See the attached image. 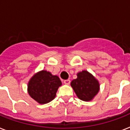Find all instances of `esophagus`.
Masks as SVG:
<instances>
[{"instance_id": "1", "label": "esophagus", "mask_w": 130, "mask_h": 130, "mask_svg": "<svg viewBox=\"0 0 130 130\" xmlns=\"http://www.w3.org/2000/svg\"><path fill=\"white\" fill-rule=\"evenodd\" d=\"M70 82H71V81H70L69 79H65V80L63 81V83L65 84H66V85H69V84H70Z\"/></svg>"}]
</instances>
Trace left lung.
<instances>
[{
	"instance_id": "8db88e82",
	"label": "left lung",
	"mask_w": 130,
	"mask_h": 130,
	"mask_svg": "<svg viewBox=\"0 0 130 130\" xmlns=\"http://www.w3.org/2000/svg\"><path fill=\"white\" fill-rule=\"evenodd\" d=\"M77 75V79L71 82V87L79 99L91 101L99 91V82L87 71L79 72Z\"/></svg>"
}]
</instances>
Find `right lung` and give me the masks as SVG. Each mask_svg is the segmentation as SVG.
I'll use <instances>...</instances> for the list:
<instances>
[{
	"label": "right lung",
	"mask_w": 130,
	"mask_h": 130,
	"mask_svg": "<svg viewBox=\"0 0 130 130\" xmlns=\"http://www.w3.org/2000/svg\"><path fill=\"white\" fill-rule=\"evenodd\" d=\"M61 84L58 76L43 70L35 74L29 80L28 93L40 104H46L55 99L57 90Z\"/></svg>",
	"instance_id": "right-lung-1"
}]
</instances>
